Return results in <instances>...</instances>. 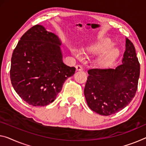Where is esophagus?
Wrapping results in <instances>:
<instances>
[{"label": "esophagus", "mask_w": 146, "mask_h": 146, "mask_svg": "<svg viewBox=\"0 0 146 146\" xmlns=\"http://www.w3.org/2000/svg\"><path fill=\"white\" fill-rule=\"evenodd\" d=\"M76 69L77 71H82L83 70V68L80 65H76Z\"/></svg>", "instance_id": "esophagus-1"}]
</instances>
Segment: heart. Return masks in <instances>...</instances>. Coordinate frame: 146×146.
I'll list each match as a JSON object with an SVG mask.
<instances>
[{"instance_id": "obj_1", "label": "heart", "mask_w": 146, "mask_h": 146, "mask_svg": "<svg viewBox=\"0 0 146 146\" xmlns=\"http://www.w3.org/2000/svg\"><path fill=\"white\" fill-rule=\"evenodd\" d=\"M113 45L109 39H104L89 46L87 51L91 54H96L104 52L97 60L98 66L102 68H106L118 57L119 51L116 48H111Z\"/></svg>"}]
</instances>
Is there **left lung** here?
<instances>
[{
  "label": "left lung",
  "instance_id": "obj_1",
  "mask_svg": "<svg viewBox=\"0 0 146 146\" xmlns=\"http://www.w3.org/2000/svg\"><path fill=\"white\" fill-rule=\"evenodd\" d=\"M123 64L113 68L89 70L84 95L89 107L102 115H111L126 107L136 95L140 65L133 44L126 39Z\"/></svg>",
  "mask_w": 146,
  "mask_h": 146
}]
</instances>
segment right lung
<instances>
[{
	"label": "right lung",
	"instance_id": "1",
	"mask_svg": "<svg viewBox=\"0 0 146 146\" xmlns=\"http://www.w3.org/2000/svg\"><path fill=\"white\" fill-rule=\"evenodd\" d=\"M60 40L36 25L22 36L13 51L10 71L15 92L27 104L44 106L55 100L74 67L63 63Z\"/></svg>",
	"mask_w": 146,
	"mask_h": 146
}]
</instances>
